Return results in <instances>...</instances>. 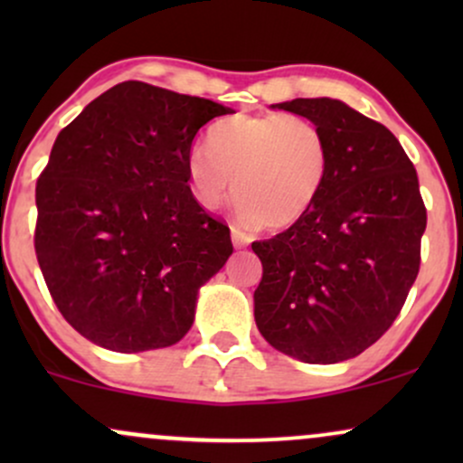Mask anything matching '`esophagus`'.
Masks as SVG:
<instances>
[{"instance_id": "34e87169", "label": "esophagus", "mask_w": 463, "mask_h": 463, "mask_svg": "<svg viewBox=\"0 0 463 463\" xmlns=\"http://www.w3.org/2000/svg\"><path fill=\"white\" fill-rule=\"evenodd\" d=\"M232 246H235L237 250H241V248H246L250 241H252V239H250L246 232H241V231H237V228H232Z\"/></svg>"}]
</instances>
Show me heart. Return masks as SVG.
<instances>
[{"label": "heart", "instance_id": "b5f03b06", "mask_svg": "<svg viewBox=\"0 0 463 463\" xmlns=\"http://www.w3.org/2000/svg\"><path fill=\"white\" fill-rule=\"evenodd\" d=\"M331 169L324 132L300 115H235L187 154L195 200L217 209L237 191L246 228H287L309 213Z\"/></svg>", "mask_w": 463, "mask_h": 463}]
</instances>
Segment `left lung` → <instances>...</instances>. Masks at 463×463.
Segmentation results:
<instances>
[{"label": "left lung", "mask_w": 463, "mask_h": 463, "mask_svg": "<svg viewBox=\"0 0 463 463\" xmlns=\"http://www.w3.org/2000/svg\"><path fill=\"white\" fill-rule=\"evenodd\" d=\"M324 132L331 169L309 213L252 250L263 263L254 322L305 364L357 357L401 313L420 268L427 209L418 174L379 121L333 98L274 104Z\"/></svg>", "instance_id": "obj_1"}]
</instances>
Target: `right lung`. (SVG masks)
Wrapping results in <instances>:
<instances>
[{"mask_svg":"<svg viewBox=\"0 0 463 463\" xmlns=\"http://www.w3.org/2000/svg\"><path fill=\"white\" fill-rule=\"evenodd\" d=\"M231 113L128 80L56 137L36 183L34 248L58 311L89 342L143 353L189 333L232 243L191 194L187 154L202 126Z\"/></svg>","mask_w":463,"mask_h":463,"instance_id":"obj_1","label":"right lung"}]
</instances>
